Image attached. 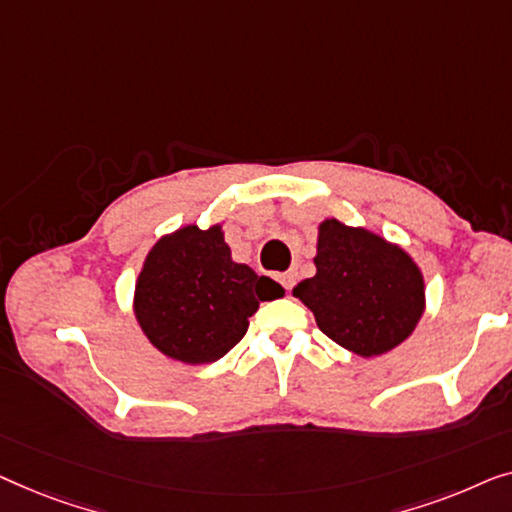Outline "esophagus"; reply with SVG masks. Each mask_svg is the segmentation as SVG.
<instances>
[{
	"label": "esophagus",
	"mask_w": 512,
	"mask_h": 512,
	"mask_svg": "<svg viewBox=\"0 0 512 512\" xmlns=\"http://www.w3.org/2000/svg\"><path fill=\"white\" fill-rule=\"evenodd\" d=\"M280 283H283L285 290H292L294 283H297V273H294V271H285V273H280Z\"/></svg>",
	"instance_id": "1"
}]
</instances>
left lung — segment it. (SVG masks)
I'll return each mask as SVG.
<instances>
[{
  "label": "left lung",
  "instance_id": "left-lung-1",
  "mask_svg": "<svg viewBox=\"0 0 512 512\" xmlns=\"http://www.w3.org/2000/svg\"><path fill=\"white\" fill-rule=\"evenodd\" d=\"M315 276L292 294L331 341L378 357L413 334L424 313V278L406 250L364 227L320 222Z\"/></svg>",
  "mask_w": 512,
  "mask_h": 512
}]
</instances>
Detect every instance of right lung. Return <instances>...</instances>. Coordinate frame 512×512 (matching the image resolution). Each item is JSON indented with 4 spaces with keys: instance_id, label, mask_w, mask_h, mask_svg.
<instances>
[{
    "instance_id": "right-lung-1",
    "label": "right lung",
    "mask_w": 512,
    "mask_h": 512,
    "mask_svg": "<svg viewBox=\"0 0 512 512\" xmlns=\"http://www.w3.org/2000/svg\"><path fill=\"white\" fill-rule=\"evenodd\" d=\"M283 294L276 280L234 262L220 225H187L150 248L136 278L134 315L162 355L211 364L246 336L259 301Z\"/></svg>"
}]
</instances>
